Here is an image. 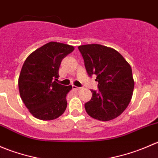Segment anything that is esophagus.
<instances>
[{
  "mask_svg": "<svg viewBox=\"0 0 158 158\" xmlns=\"http://www.w3.org/2000/svg\"><path fill=\"white\" fill-rule=\"evenodd\" d=\"M73 89H75V90H80L81 88H79V87L76 86V85H73Z\"/></svg>",
  "mask_w": 158,
  "mask_h": 158,
  "instance_id": "34e87169",
  "label": "esophagus"
}]
</instances>
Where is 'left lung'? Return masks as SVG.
<instances>
[{"label": "left lung", "mask_w": 158, "mask_h": 158, "mask_svg": "<svg viewBox=\"0 0 158 158\" xmlns=\"http://www.w3.org/2000/svg\"><path fill=\"white\" fill-rule=\"evenodd\" d=\"M89 76L96 75L98 91L85 104L89 116L99 121H110L128 107L133 94L134 82L130 64L115 49L100 44L79 46Z\"/></svg>", "instance_id": "1"}]
</instances>
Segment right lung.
<instances>
[{
    "label": "right lung",
    "mask_w": 158,
    "mask_h": 158,
    "mask_svg": "<svg viewBox=\"0 0 158 158\" xmlns=\"http://www.w3.org/2000/svg\"><path fill=\"white\" fill-rule=\"evenodd\" d=\"M74 50L73 46L49 42L33 51L25 60L18 79L20 98L36 118L49 121L63 114L66 95L72 85L57 82L62 60Z\"/></svg>",
    "instance_id": "right-lung-1"
}]
</instances>
